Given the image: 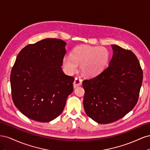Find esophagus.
Listing matches in <instances>:
<instances>
[{"mask_svg": "<svg viewBox=\"0 0 150 150\" xmlns=\"http://www.w3.org/2000/svg\"><path fill=\"white\" fill-rule=\"evenodd\" d=\"M81 83H82V79H81L80 78H78V77H76L73 83L74 88H75L76 87H78V86L81 84Z\"/></svg>", "mask_w": 150, "mask_h": 150, "instance_id": "obj_1", "label": "esophagus"}]
</instances>
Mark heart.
I'll return each mask as SVG.
<instances>
[{"mask_svg": "<svg viewBox=\"0 0 150 150\" xmlns=\"http://www.w3.org/2000/svg\"><path fill=\"white\" fill-rule=\"evenodd\" d=\"M110 59V53L103 47L81 46L76 47L72 54L66 56L62 61L63 67L68 74H71L81 64V69L86 76H94L101 72Z\"/></svg>", "mask_w": 150, "mask_h": 150, "instance_id": "heart-1", "label": "heart"}]
</instances>
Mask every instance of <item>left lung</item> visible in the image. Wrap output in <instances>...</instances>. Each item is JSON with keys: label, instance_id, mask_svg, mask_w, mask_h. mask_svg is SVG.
Returning <instances> with one entry per match:
<instances>
[{"label": "left lung", "instance_id": "left-lung-1", "mask_svg": "<svg viewBox=\"0 0 150 150\" xmlns=\"http://www.w3.org/2000/svg\"><path fill=\"white\" fill-rule=\"evenodd\" d=\"M109 66L100 74L84 80V111L99 124L118 120L137 104L143 81V70L130 50L112 45Z\"/></svg>", "mask_w": 150, "mask_h": 150}]
</instances>
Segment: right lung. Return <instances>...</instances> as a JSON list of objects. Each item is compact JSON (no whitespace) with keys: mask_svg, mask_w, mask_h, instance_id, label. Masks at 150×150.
<instances>
[{"mask_svg":"<svg viewBox=\"0 0 150 150\" xmlns=\"http://www.w3.org/2000/svg\"><path fill=\"white\" fill-rule=\"evenodd\" d=\"M66 42L45 39L22 49L11 73V94L16 107L29 118L49 122L59 116L73 91L72 76L61 66Z\"/></svg>","mask_w":150,"mask_h":150,"instance_id":"right-lung-1","label":"right lung"}]
</instances>
